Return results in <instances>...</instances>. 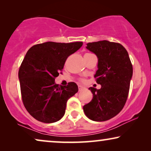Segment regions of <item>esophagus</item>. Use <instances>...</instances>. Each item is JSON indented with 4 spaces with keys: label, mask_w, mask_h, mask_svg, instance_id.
<instances>
[{
    "label": "esophagus",
    "mask_w": 151,
    "mask_h": 151,
    "mask_svg": "<svg viewBox=\"0 0 151 151\" xmlns=\"http://www.w3.org/2000/svg\"><path fill=\"white\" fill-rule=\"evenodd\" d=\"M84 88H84V86H82L81 85H78V90H79V91H81L84 89Z\"/></svg>",
    "instance_id": "obj_1"
}]
</instances>
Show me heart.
I'll return each instance as SVG.
<instances>
[{
    "mask_svg": "<svg viewBox=\"0 0 151 151\" xmlns=\"http://www.w3.org/2000/svg\"><path fill=\"white\" fill-rule=\"evenodd\" d=\"M86 54H88V53H86ZM80 81H81L82 82H85V80L82 79H82H80Z\"/></svg>",
    "mask_w": 151,
    "mask_h": 151,
    "instance_id": "b5f03b06",
    "label": "heart"
}]
</instances>
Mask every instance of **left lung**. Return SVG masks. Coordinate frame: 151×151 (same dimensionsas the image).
Wrapping results in <instances>:
<instances>
[{"label": "left lung", "mask_w": 151, "mask_h": 151, "mask_svg": "<svg viewBox=\"0 0 151 151\" xmlns=\"http://www.w3.org/2000/svg\"><path fill=\"white\" fill-rule=\"evenodd\" d=\"M86 49L98 58L94 78L100 89L90 87L93 99L84 105V114L93 121L103 122L115 117L127 102L133 76L129 53L119 43L102 40L88 42Z\"/></svg>", "instance_id": "1"}]
</instances>
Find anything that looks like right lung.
Segmentation results:
<instances>
[{
  "label": "right lung",
  "mask_w": 151,
  "mask_h": 151,
  "mask_svg": "<svg viewBox=\"0 0 151 151\" xmlns=\"http://www.w3.org/2000/svg\"><path fill=\"white\" fill-rule=\"evenodd\" d=\"M82 44L47 42L34 45L26 53L18 71L20 92L27 111L38 121L60 120L67 100L78 91L75 82L60 86L55 79L62 73L67 58Z\"/></svg>",
  "instance_id": "obj_1"
}]
</instances>
